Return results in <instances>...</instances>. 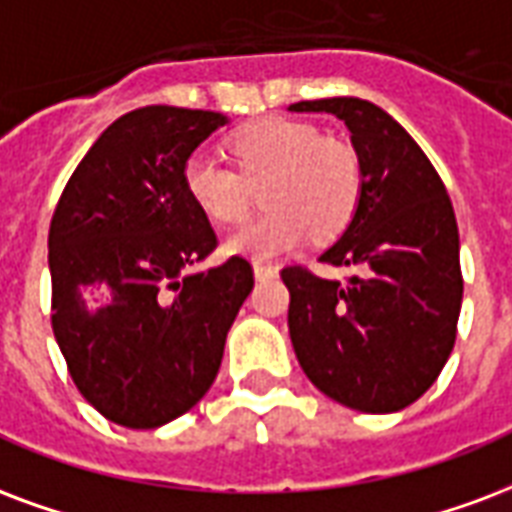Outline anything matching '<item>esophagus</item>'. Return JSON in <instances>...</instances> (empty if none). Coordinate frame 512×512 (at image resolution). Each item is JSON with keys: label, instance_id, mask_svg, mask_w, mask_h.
Wrapping results in <instances>:
<instances>
[{"label": "esophagus", "instance_id": "34e87169", "mask_svg": "<svg viewBox=\"0 0 512 512\" xmlns=\"http://www.w3.org/2000/svg\"><path fill=\"white\" fill-rule=\"evenodd\" d=\"M276 268L268 263H255V279H274Z\"/></svg>", "mask_w": 512, "mask_h": 512}]
</instances>
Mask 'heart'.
Returning <instances> with one entry per match:
<instances>
[{
	"mask_svg": "<svg viewBox=\"0 0 512 512\" xmlns=\"http://www.w3.org/2000/svg\"><path fill=\"white\" fill-rule=\"evenodd\" d=\"M238 170L198 151L184 165L187 198L214 225H236L249 211V184H260L266 214L225 241L230 255L268 260L293 249L309 233H342L361 198V170L350 146L320 138L312 124L260 119L227 138Z\"/></svg>",
	"mask_w": 512,
	"mask_h": 512,
	"instance_id": "heart-1",
	"label": "heart"
}]
</instances>
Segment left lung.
<instances>
[{
	"label": "left lung",
	"mask_w": 512,
	"mask_h": 512,
	"mask_svg": "<svg viewBox=\"0 0 512 512\" xmlns=\"http://www.w3.org/2000/svg\"><path fill=\"white\" fill-rule=\"evenodd\" d=\"M333 113L350 130L361 198L320 260L355 268L347 282L287 266L290 339L306 377L358 412H399L450 358L461 312L458 227L445 184L399 121L358 97L290 105Z\"/></svg>",
	"instance_id": "obj_1"
}]
</instances>
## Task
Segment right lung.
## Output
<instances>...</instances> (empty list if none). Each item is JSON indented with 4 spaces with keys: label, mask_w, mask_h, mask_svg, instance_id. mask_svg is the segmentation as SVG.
Returning a JSON list of instances; mask_svg holds the SVG:
<instances>
[{
    "label": "right lung",
    "mask_w": 512,
    "mask_h": 512,
    "mask_svg": "<svg viewBox=\"0 0 512 512\" xmlns=\"http://www.w3.org/2000/svg\"><path fill=\"white\" fill-rule=\"evenodd\" d=\"M225 124L173 105L124 113L86 151L51 219L56 342L83 399L127 429L165 426L206 396L255 285L244 257L187 271L217 236L187 198L184 165Z\"/></svg>",
    "instance_id": "right-lung-1"
}]
</instances>
